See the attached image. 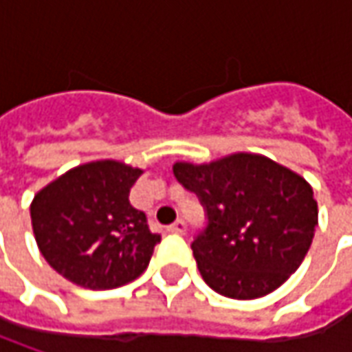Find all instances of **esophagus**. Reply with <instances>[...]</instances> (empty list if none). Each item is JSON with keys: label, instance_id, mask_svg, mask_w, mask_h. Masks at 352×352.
<instances>
[{"label": "esophagus", "instance_id": "34e87169", "mask_svg": "<svg viewBox=\"0 0 352 352\" xmlns=\"http://www.w3.org/2000/svg\"><path fill=\"white\" fill-rule=\"evenodd\" d=\"M168 233H174V235H184V233H186V223H184L182 219H178L176 223L170 225Z\"/></svg>", "mask_w": 352, "mask_h": 352}]
</instances>
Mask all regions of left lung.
<instances>
[{
    "instance_id": "left-lung-1",
    "label": "left lung",
    "mask_w": 352,
    "mask_h": 352,
    "mask_svg": "<svg viewBox=\"0 0 352 352\" xmlns=\"http://www.w3.org/2000/svg\"><path fill=\"white\" fill-rule=\"evenodd\" d=\"M174 176L206 210L192 250L211 290L233 300L274 292L298 270L318 227L311 186L258 155L176 162Z\"/></svg>"
}]
</instances>
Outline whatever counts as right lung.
<instances>
[{
	"label": "right lung",
	"instance_id": "1",
	"mask_svg": "<svg viewBox=\"0 0 352 352\" xmlns=\"http://www.w3.org/2000/svg\"><path fill=\"white\" fill-rule=\"evenodd\" d=\"M141 174L116 160L89 162L34 196V239L58 274L82 288L113 290L146 270L160 235L129 201Z\"/></svg>",
	"mask_w": 352,
	"mask_h": 352
}]
</instances>
